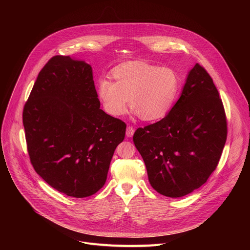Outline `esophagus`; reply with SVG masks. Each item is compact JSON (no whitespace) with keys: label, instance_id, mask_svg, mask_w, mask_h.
<instances>
[{"label":"esophagus","instance_id":"esophagus-1","mask_svg":"<svg viewBox=\"0 0 250 250\" xmlns=\"http://www.w3.org/2000/svg\"><path fill=\"white\" fill-rule=\"evenodd\" d=\"M133 133H134V128H133L132 126L128 125V126L126 127V131H125L126 136H127V137H131V136L133 135Z\"/></svg>","mask_w":250,"mask_h":250}]
</instances>
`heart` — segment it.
<instances>
[{"label":"heart","instance_id":"1","mask_svg":"<svg viewBox=\"0 0 250 250\" xmlns=\"http://www.w3.org/2000/svg\"><path fill=\"white\" fill-rule=\"evenodd\" d=\"M114 81L102 78L98 96L105 113L113 117L124 115L130 106L144 121L165 117L179 92V78L171 68L142 61H131L116 67Z\"/></svg>","mask_w":250,"mask_h":250}]
</instances>
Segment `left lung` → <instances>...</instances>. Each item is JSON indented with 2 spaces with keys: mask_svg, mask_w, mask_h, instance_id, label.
I'll return each instance as SVG.
<instances>
[{
  "mask_svg": "<svg viewBox=\"0 0 250 250\" xmlns=\"http://www.w3.org/2000/svg\"><path fill=\"white\" fill-rule=\"evenodd\" d=\"M227 133L219 92L197 63L171 111L161 121L137 128L132 139L152 188L163 196L179 198L207 182L218 166Z\"/></svg>",
  "mask_w": 250,
  "mask_h": 250,
  "instance_id": "left-lung-1",
  "label": "left lung"
}]
</instances>
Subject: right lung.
<instances>
[{
    "instance_id": "right-lung-1",
    "label": "right lung",
    "mask_w": 250,
    "mask_h": 250,
    "mask_svg": "<svg viewBox=\"0 0 250 250\" xmlns=\"http://www.w3.org/2000/svg\"><path fill=\"white\" fill-rule=\"evenodd\" d=\"M30 162L60 193L85 198L105 183L126 125L100 109L91 65L53 56L42 69L22 113Z\"/></svg>"
}]
</instances>
